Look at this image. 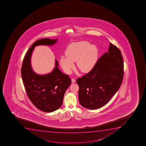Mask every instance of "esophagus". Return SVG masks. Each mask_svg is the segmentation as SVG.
Returning <instances> with one entry per match:
<instances>
[{"instance_id": "obj_1", "label": "esophagus", "mask_w": 146, "mask_h": 146, "mask_svg": "<svg viewBox=\"0 0 146 146\" xmlns=\"http://www.w3.org/2000/svg\"><path fill=\"white\" fill-rule=\"evenodd\" d=\"M71 81H72V83H75L76 82V80L75 79H74V78H72V80H71Z\"/></svg>"}]
</instances>
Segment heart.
<instances>
[{
	"mask_svg": "<svg viewBox=\"0 0 146 146\" xmlns=\"http://www.w3.org/2000/svg\"><path fill=\"white\" fill-rule=\"evenodd\" d=\"M66 55L60 58L61 66L65 72L69 73L74 68L73 62H77L78 69L86 73L94 68L98 59V50L95 45L82 41L71 44L66 49Z\"/></svg>",
	"mask_w": 146,
	"mask_h": 146,
	"instance_id": "obj_1",
	"label": "heart"
}]
</instances>
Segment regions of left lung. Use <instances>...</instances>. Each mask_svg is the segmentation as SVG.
Segmentation results:
<instances>
[{"label":"left lung","mask_w":146,"mask_h":146,"mask_svg":"<svg viewBox=\"0 0 146 146\" xmlns=\"http://www.w3.org/2000/svg\"><path fill=\"white\" fill-rule=\"evenodd\" d=\"M123 76L121 51L110 43L108 52L98 59L90 72L77 79L80 104L90 110L105 105L119 88Z\"/></svg>","instance_id":"left-lung-1"}]
</instances>
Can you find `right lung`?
<instances>
[{
	"instance_id": "1",
	"label": "right lung",
	"mask_w": 146,
	"mask_h": 146,
	"mask_svg": "<svg viewBox=\"0 0 146 146\" xmlns=\"http://www.w3.org/2000/svg\"><path fill=\"white\" fill-rule=\"evenodd\" d=\"M57 39L50 38L36 41L27 52L22 65V79L27 94L36 108L45 112L55 111L61 106L71 80L68 76L61 72L56 60L52 72L44 75L36 74L31 66V56L35 46L54 45Z\"/></svg>"
}]
</instances>
